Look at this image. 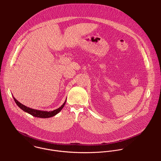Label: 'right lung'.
<instances>
[{
    "label": "right lung",
    "instance_id": "right-lung-1",
    "mask_svg": "<svg viewBox=\"0 0 161 161\" xmlns=\"http://www.w3.org/2000/svg\"><path fill=\"white\" fill-rule=\"evenodd\" d=\"M13 98H14V100L16 104H17V106L20 109H21L23 111H24L25 112L29 113L30 114H31V115H32L33 117H37V118H42V119H47V118L52 117L56 115V114L57 113H58L62 110V109L64 108V105L65 104V102H66V100H65V102L64 103V104L60 108H58V109H55L53 111H48L37 110V109H32V108H29V107H27V106H25L24 104H22L21 103H20L14 97H13Z\"/></svg>",
    "mask_w": 161,
    "mask_h": 161
}]
</instances>
